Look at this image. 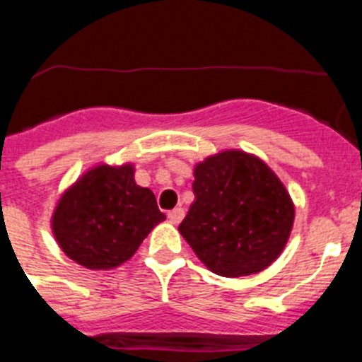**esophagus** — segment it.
<instances>
[{"label": "esophagus", "mask_w": 362, "mask_h": 362, "mask_svg": "<svg viewBox=\"0 0 362 362\" xmlns=\"http://www.w3.org/2000/svg\"><path fill=\"white\" fill-rule=\"evenodd\" d=\"M185 217V210L183 209H174L168 212V219H170L172 225H179Z\"/></svg>", "instance_id": "34e87169"}]
</instances>
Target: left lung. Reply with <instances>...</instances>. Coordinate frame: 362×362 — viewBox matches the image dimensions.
<instances>
[{
    "instance_id": "obj_1",
    "label": "left lung",
    "mask_w": 362,
    "mask_h": 362,
    "mask_svg": "<svg viewBox=\"0 0 362 362\" xmlns=\"http://www.w3.org/2000/svg\"><path fill=\"white\" fill-rule=\"evenodd\" d=\"M194 203L179 232L204 267L223 277L263 272L284 250L293 226L292 197L270 166L225 150L194 168Z\"/></svg>"
}]
</instances>
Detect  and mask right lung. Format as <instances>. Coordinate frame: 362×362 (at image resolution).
<instances>
[{"label":"right lung","instance_id":"add662e5","mask_svg":"<svg viewBox=\"0 0 362 362\" xmlns=\"http://www.w3.org/2000/svg\"><path fill=\"white\" fill-rule=\"evenodd\" d=\"M165 221L156 196L134 179V165H98L66 188L52 214L57 245L88 270L129 261L143 239Z\"/></svg>","mask_w":362,"mask_h":362}]
</instances>
